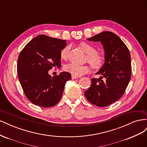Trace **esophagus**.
<instances>
[{
  "label": "esophagus",
  "instance_id": "34e87169",
  "mask_svg": "<svg viewBox=\"0 0 147 147\" xmlns=\"http://www.w3.org/2000/svg\"><path fill=\"white\" fill-rule=\"evenodd\" d=\"M79 78V77H77V76H75V75H72V79H76V78Z\"/></svg>",
  "mask_w": 147,
  "mask_h": 147
}]
</instances>
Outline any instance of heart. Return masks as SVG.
<instances>
[{
	"label": "heart",
	"mask_w": 147,
	"mask_h": 147,
	"mask_svg": "<svg viewBox=\"0 0 147 147\" xmlns=\"http://www.w3.org/2000/svg\"><path fill=\"white\" fill-rule=\"evenodd\" d=\"M82 50L88 55L87 60L91 65L94 69H99L102 66L104 63V57L99 53H97L96 48L86 42H82L80 44ZM69 47H65L62 49L60 53L61 58L66 59L68 57L69 51ZM64 69L67 72L72 74L75 76H81V75L87 73L90 67L87 65H78L74 63H69L65 65Z\"/></svg>",
	"instance_id": "b5f03b06"
}]
</instances>
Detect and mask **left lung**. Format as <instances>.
<instances>
[{
	"label": "left lung",
	"mask_w": 147,
	"mask_h": 147,
	"mask_svg": "<svg viewBox=\"0 0 147 147\" xmlns=\"http://www.w3.org/2000/svg\"><path fill=\"white\" fill-rule=\"evenodd\" d=\"M100 42L104 50V64L91 79V86L84 92L88 100L97 107H106L123 96L131 76V55L127 47L117 35L104 31L90 38Z\"/></svg>",
	"instance_id": "1"
}]
</instances>
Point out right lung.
Instances as JSON below:
<instances>
[{
	"instance_id": "add662e5",
	"label": "right lung",
	"mask_w": 147,
	"mask_h": 147,
	"mask_svg": "<svg viewBox=\"0 0 147 147\" xmlns=\"http://www.w3.org/2000/svg\"><path fill=\"white\" fill-rule=\"evenodd\" d=\"M66 45L64 40L39 35L21 51L18 75L26 96L32 104L50 107L60 100L71 75L63 72L51 77L48 70L53 67H61L60 53Z\"/></svg>"
}]
</instances>
